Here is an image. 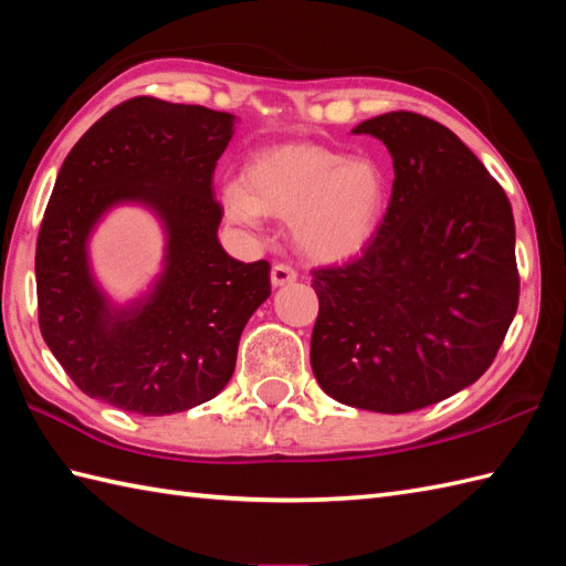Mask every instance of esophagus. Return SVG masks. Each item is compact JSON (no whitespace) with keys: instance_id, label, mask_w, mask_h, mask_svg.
Returning a JSON list of instances; mask_svg holds the SVG:
<instances>
[{"instance_id":"1","label":"esophagus","mask_w":566,"mask_h":566,"mask_svg":"<svg viewBox=\"0 0 566 566\" xmlns=\"http://www.w3.org/2000/svg\"><path fill=\"white\" fill-rule=\"evenodd\" d=\"M293 281H297V271L293 266H287V263H275V266L271 269L273 287H283Z\"/></svg>"}]
</instances>
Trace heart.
<instances>
[{"label":"heart","instance_id":"1","mask_svg":"<svg viewBox=\"0 0 566 566\" xmlns=\"http://www.w3.org/2000/svg\"><path fill=\"white\" fill-rule=\"evenodd\" d=\"M222 210L254 232L266 216L291 220L295 249L310 261L338 263L366 249L385 212V177L363 157L312 143L261 149L242 179L222 186Z\"/></svg>","mask_w":566,"mask_h":566}]
</instances>
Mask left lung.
<instances>
[{
    "label": "left lung",
    "instance_id": "left-lung-1",
    "mask_svg": "<svg viewBox=\"0 0 566 566\" xmlns=\"http://www.w3.org/2000/svg\"><path fill=\"white\" fill-rule=\"evenodd\" d=\"M392 155L378 232L344 266L312 271L310 360L342 405L405 413L492 366L518 310L511 203L460 137L411 111L363 120Z\"/></svg>",
    "mask_w": 566,
    "mask_h": 566
}]
</instances>
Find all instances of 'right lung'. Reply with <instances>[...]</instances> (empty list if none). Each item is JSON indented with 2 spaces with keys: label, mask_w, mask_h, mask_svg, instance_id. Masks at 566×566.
Instances as JSON below:
<instances>
[{
  "label": "right lung",
  "mask_w": 566,
  "mask_h": 566,
  "mask_svg": "<svg viewBox=\"0 0 566 566\" xmlns=\"http://www.w3.org/2000/svg\"><path fill=\"white\" fill-rule=\"evenodd\" d=\"M232 135V113L137 96L62 161L35 244L38 324L84 395L165 417L230 382L244 326L271 295L269 261H237L218 240L212 171ZM123 202L153 209L168 244L154 287L116 306L93 279L88 237Z\"/></svg>",
  "instance_id": "add662e5"
}]
</instances>
